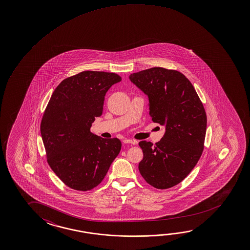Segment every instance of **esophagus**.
I'll return each instance as SVG.
<instances>
[{
  "instance_id": "esophagus-1",
  "label": "esophagus",
  "mask_w": 250,
  "mask_h": 250,
  "mask_svg": "<svg viewBox=\"0 0 250 250\" xmlns=\"http://www.w3.org/2000/svg\"><path fill=\"white\" fill-rule=\"evenodd\" d=\"M124 143L136 145V144L138 143V141H137V140H134V139H125V140H124Z\"/></svg>"
}]
</instances>
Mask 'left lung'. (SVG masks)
<instances>
[{"label":"left lung","instance_id":"left-lung-1","mask_svg":"<svg viewBox=\"0 0 250 250\" xmlns=\"http://www.w3.org/2000/svg\"><path fill=\"white\" fill-rule=\"evenodd\" d=\"M129 78L147 95L151 120L166 127L160 142H139L144 154L139 172L153 188H170L188 175L202 154L207 130L204 106L180 71L154 67Z\"/></svg>","mask_w":250,"mask_h":250}]
</instances>
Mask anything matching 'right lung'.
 Here are the masks:
<instances>
[{
    "label": "right lung",
    "instance_id": "add662e5",
    "mask_svg": "<svg viewBox=\"0 0 250 250\" xmlns=\"http://www.w3.org/2000/svg\"><path fill=\"white\" fill-rule=\"evenodd\" d=\"M118 74L86 70L65 78L54 90L41 122L47 161L70 188L88 191L101 183L119 155V139H103L90 132L103 113L104 96Z\"/></svg>",
    "mask_w": 250,
    "mask_h": 250
}]
</instances>
